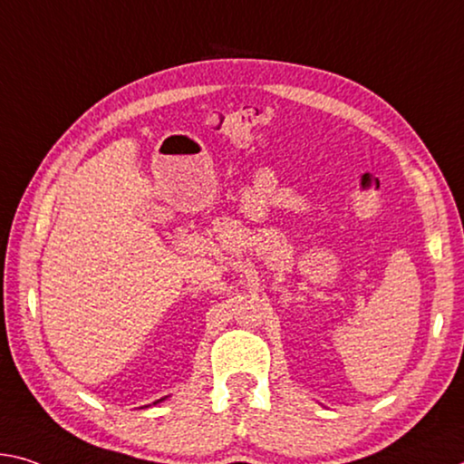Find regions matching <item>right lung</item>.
Here are the masks:
<instances>
[{
	"instance_id": "add662e5",
	"label": "right lung",
	"mask_w": 464,
	"mask_h": 464,
	"mask_svg": "<svg viewBox=\"0 0 464 464\" xmlns=\"http://www.w3.org/2000/svg\"><path fill=\"white\" fill-rule=\"evenodd\" d=\"M160 401H165V399H160ZM160 401H157V402H160ZM157 402H152V404H157Z\"/></svg>"
}]
</instances>
